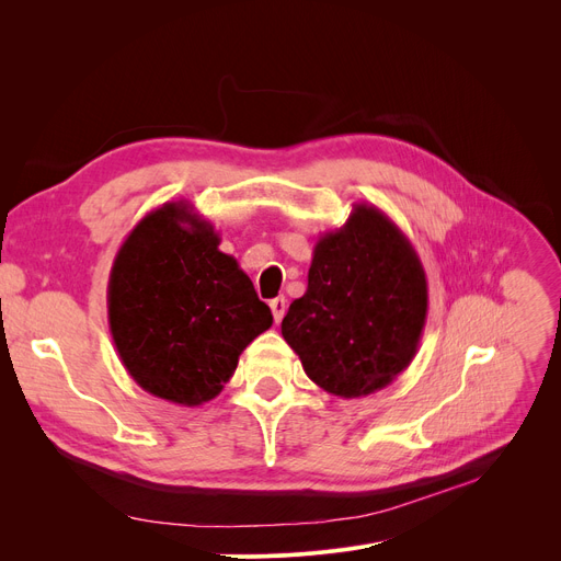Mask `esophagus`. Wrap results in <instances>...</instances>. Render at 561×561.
Masks as SVG:
<instances>
[{"mask_svg": "<svg viewBox=\"0 0 561 561\" xmlns=\"http://www.w3.org/2000/svg\"><path fill=\"white\" fill-rule=\"evenodd\" d=\"M271 305V311H273V318L275 322H282L284 313H286V298H275L268 302Z\"/></svg>", "mask_w": 561, "mask_h": 561, "instance_id": "obj_1", "label": "esophagus"}]
</instances>
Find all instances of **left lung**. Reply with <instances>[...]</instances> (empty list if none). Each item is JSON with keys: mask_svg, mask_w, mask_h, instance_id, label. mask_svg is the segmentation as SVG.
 <instances>
[{"mask_svg": "<svg viewBox=\"0 0 561 561\" xmlns=\"http://www.w3.org/2000/svg\"><path fill=\"white\" fill-rule=\"evenodd\" d=\"M427 320V277L402 229L359 202L313 248L309 284L282 320L305 373L339 398L389 387L409 368Z\"/></svg>", "mask_w": 561, "mask_h": 561, "instance_id": "8db88e82", "label": "left lung"}]
</instances>
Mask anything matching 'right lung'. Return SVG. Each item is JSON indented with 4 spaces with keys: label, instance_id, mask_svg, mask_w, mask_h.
Masks as SVG:
<instances>
[{
    "label": "right lung",
    "instance_id": "add662e5",
    "mask_svg": "<svg viewBox=\"0 0 561 561\" xmlns=\"http://www.w3.org/2000/svg\"><path fill=\"white\" fill-rule=\"evenodd\" d=\"M186 199L165 202L125 239L108 277V328L136 385L161 400H214L241 352L273 325L239 261Z\"/></svg>",
    "mask_w": 561,
    "mask_h": 561
}]
</instances>
